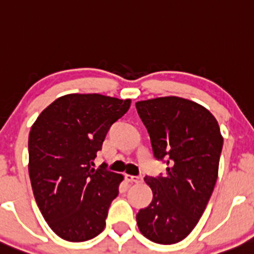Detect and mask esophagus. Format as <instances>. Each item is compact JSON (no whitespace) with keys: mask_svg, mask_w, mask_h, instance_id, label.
Wrapping results in <instances>:
<instances>
[{"mask_svg":"<svg viewBox=\"0 0 254 254\" xmlns=\"http://www.w3.org/2000/svg\"><path fill=\"white\" fill-rule=\"evenodd\" d=\"M127 182H139L142 180V176H133V175H125Z\"/></svg>","mask_w":254,"mask_h":254,"instance_id":"34e87169","label":"esophagus"}]
</instances>
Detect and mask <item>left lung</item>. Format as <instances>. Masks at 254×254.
I'll return each instance as SVG.
<instances>
[{
  "instance_id": "obj_1",
  "label": "left lung",
  "mask_w": 254,
  "mask_h": 254,
  "mask_svg": "<svg viewBox=\"0 0 254 254\" xmlns=\"http://www.w3.org/2000/svg\"><path fill=\"white\" fill-rule=\"evenodd\" d=\"M157 160L167 175L144 177L152 201L136 215L140 233L172 245L185 239L203 214L218 179L222 138L218 122L200 104L180 97L136 103Z\"/></svg>"
}]
</instances>
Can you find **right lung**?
<instances>
[{
	"label": "right lung",
	"mask_w": 254,
	"mask_h": 254,
	"mask_svg": "<svg viewBox=\"0 0 254 254\" xmlns=\"http://www.w3.org/2000/svg\"><path fill=\"white\" fill-rule=\"evenodd\" d=\"M130 99L66 94L48 105L29 132L28 172L40 212L64 240L79 243L102 233L123 175L93 160Z\"/></svg>",
	"instance_id": "add662e5"
}]
</instances>
